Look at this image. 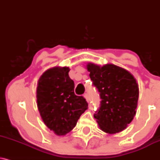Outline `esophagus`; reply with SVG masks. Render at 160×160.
Segmentation results:
<instances>
[{
    "label": "esophagus",
    "mask_w": 160,
    "mask_h": 160,
    "mask_svg": "<svg viewBox=\"0 0 160 160\" xmlns=\"http://www.w3.org/2000/svg\"><path fill=\"white\" fill-rule=\"evenodd\" d=\"M84 96V98H85V99L86 100V101H87V102H88V101H89V96H88V94H85V95H83Z\"/></svg>",
    "instance_id": "esophagus-1"
}]
</instances>
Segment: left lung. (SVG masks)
Here are the masks:
<instances>
[{
    "mask_svg": "<svg viewBox=\"0 0 160 160\" xmlns=\"http://www.w3.org/2000/svg\"><path fill=\"white\" fill-rule=\"evenodd\" d=\"M89 77L101 96V107L94 117L102 131L122 132L136 113L138 85L130 72L113 64L86 65Z\"/></svg>",
    "mask_w": 160,
    "mask_h": 160,
    "instance_id": "8db88e82",
    "label": "left lung"
}]
</instances>
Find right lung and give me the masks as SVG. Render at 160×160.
<instances>
[{
	"label": "right lung",
	"instance_id": "right-lung-1",
	"mask_svg": "<svg viewBox=\"0 0 160 160\" xmlns=\"http://www.w3.org/2000/svg\"><path fill=\"white\" fill-rule=\"evenodd\" d=\"M68 67L56 66L46 70L38 79L36 101L41 118L57 136H65L76 126L88 108L82 96L74 94V82Z\"/></svg>",
	"mask_w": 160,
	"mask_h": 160
}]
</instances>
